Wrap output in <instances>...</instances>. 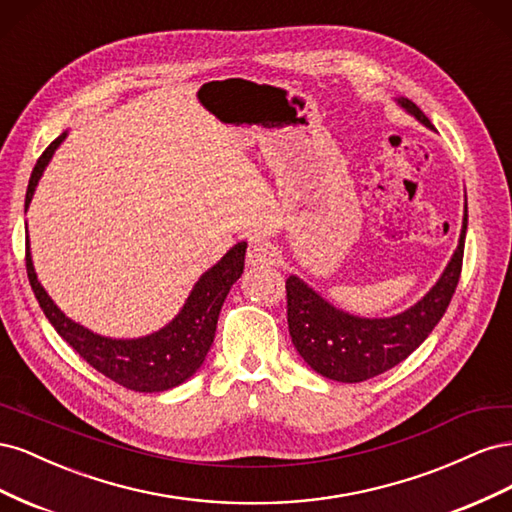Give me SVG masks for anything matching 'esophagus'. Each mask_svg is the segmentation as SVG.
<instances>
[{
    "label": "esophagus",
    "instance_id": "34e87169",
    "mask_svg": "<svg viewBox=\"0 0 512 512\" xmlns=\"http://www.w3.org/2000/svg\"><path fill=\"white\" fill-rule=\"evenodd\" d=\"M277 262V252L265 241H252L247 247V265L250 267H271Z\"/></svg>",
    "mask_w": 512,
    "mask_h": 512
}]
</instances>
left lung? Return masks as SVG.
<instances>
[{
	"instance_id": "1",
	"label": "left lung",
	"mask_w": 512,
	"mask_h": 512,
	"mask_svg": "<svg viewBox=\"0 0 512 512\" xmlns=\"http://www.w3.org/2000/svg\"><path fill=\"white\" fill-rule=\"evenodd\" d=\"M410 115L431 128L427 115L408 98L397 100ZM468 203L457 250L440 280L406 312L391 318H359L324 301L297 275L286 280L288 331L303 361L320 376L337 382H363L389 371L421 346L444 316L459 284Z\"/></svg>"
}]
</instances>
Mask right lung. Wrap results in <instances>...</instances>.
Wrapping results in <instances>:
<instances>
[{
	"instance_id": "1",
	"label": "right lung",
	"mask_w": 512,
	"mask_h": 512,
	"mask_svg": "<svg viewBox=\"0 0 512 512\" xmlns=\"http://www.w3.org/2000/svg\"><path fill=\"white\" fill-rule=\"evenodd\" d=\"M64 138L66 132L57 136L38 158L27 185L25 211L32 203L42 170ZM245 247V241L237 243L218 265L203 273L173 322H168L164 329L156 333L138 339H111L96 335L61 312L38 282L32 254H29V239L25 241V267L29 284H32L44 316L49 318L55 331L83 356V361L130 391L162 393L194 376L196 369L203 365L213 344L226 294L243 273Z\"/></svg>"
}]
</instances>
